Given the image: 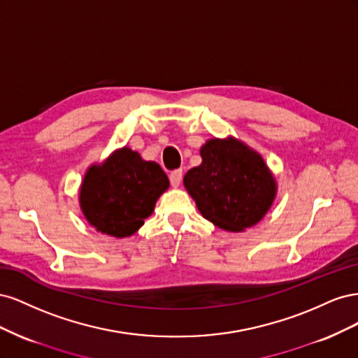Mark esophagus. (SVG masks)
I'll return each instance as SVG.
<instances>
[{"label": "esophagus", "mask_w": 358, "mask_h": 358, "mask_svg": "<svg viewBox=\"0 0 358 358\" xmlns=\"http://www.w3.org/2000/svg\"><path fill=\"white\" fill-rule=\"evenodd\" d=\"M182 182V170H175L170 173V183L173 188H178Z\"/></svg>", "instance_id": "1"}]
</instances>
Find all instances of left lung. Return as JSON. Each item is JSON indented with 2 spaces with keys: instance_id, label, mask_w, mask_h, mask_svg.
<instances>
[{
  "instance_id": "8db88e82",
  "label": "left lung",
  "mask_w": 358,
  "mask_h": 358,
  "mask_svg": "<svg viewBox=\"0 0 358 358\" xmlns=\"http://www.w3.org/2000/svg\"><path fill=\"white\" fill-rule=\"evenodd\" d=\"M201 164L185 178L203 218L227 231H243L263 220L276 197V180L258 152L234 137L210 138Z\"/></svg>"
}]
</instances>
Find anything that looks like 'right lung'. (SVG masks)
<instances>
[{
	"label": "right lung",
	"mask_w": 358,
	"mask_h": 358,
	"mask_svg": "<svg viewBox=\"0 0 358 358\" xmlns=\"http://www.w3.org/2000/svg\"><path fill=\"white\" fill-rule=\"evenodd\" d=\"M169 185L159 164L145 161L125 146L86 171L79 192L80 209L96 231L128 237L154 212Z\"/></svg>",
	"instance_id": "right-lung-1"
}]
</instances>
